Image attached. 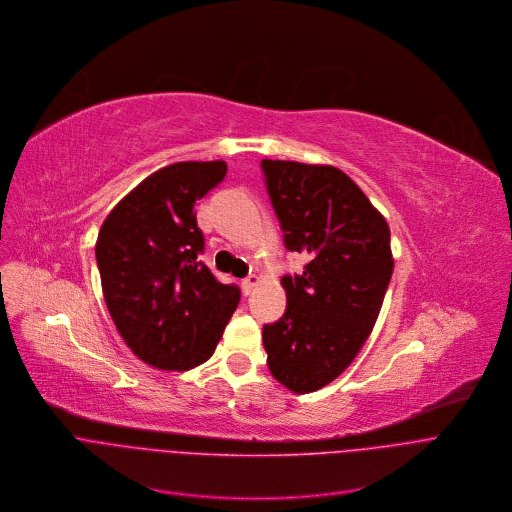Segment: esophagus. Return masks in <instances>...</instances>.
Returning <instances> with one entry per match:
<instances>
[{
    "label": "esophagus",
    "mask_w": 512,
    "mask_h": 512,
    "mask_svg": "<svg viewBox=\"0 0 512 512\" xmlns=\"http://www.w3.org/2000/svg\"><path fill=\"white\" fill-rule=\"evenodd\" d=\"M256 284H258V276H254V274H252V276L244 278V280H242V292H244V294H250V292L254 290V286H256Z\"/></svg>",
    "instance_id": "1"
}]
</instances>
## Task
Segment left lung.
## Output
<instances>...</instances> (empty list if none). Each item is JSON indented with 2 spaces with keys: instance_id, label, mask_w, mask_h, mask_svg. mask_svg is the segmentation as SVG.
I'll return each instance as SVG.
<instances>
[{
  "instance_id": "obj_1",
  "label": "left lung",
  "mask_w": 512,
  "mask_h": 512,
  "mask_svg": "<svg viewBox=\"0 0 512 512\" xmlns=\"http://www.w3.org/2000/svg\"><path fill=\"white\" fill-rule=\"evenodd\" d=\"M260 165L286 250L311 258L282 276L286 311L262 329L268 369L290 391L311 393L337 379L371 335L393 274L389 226L337 167Z\"/></svg>"
}]
</instances>
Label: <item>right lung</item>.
Masks as SVG:
<instances>
[{
    "label": "right lung",
    "mask_w": 512,
    "mask_h": 512,
    "mask_svg": "<svg viewBox=\"0 0 512 512\" xmlns=\"http://www.w3.org/2000/svg\"><path fill=\"white\" fill-rule=\"evenodd\" d=\"M224 161H181L143 179L102 222L96 264L117 331L145 363L187 371L208 361L240 302L199 260L195 201L226 177Z\"/></svg>",
    "instance_id": "add662e5"
}]
</instances>
